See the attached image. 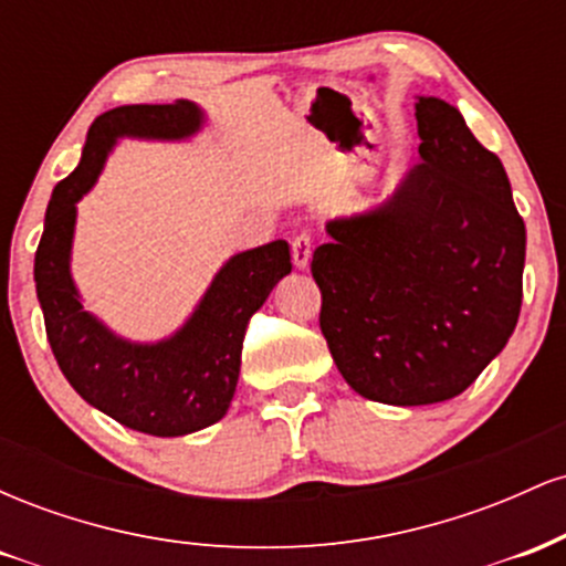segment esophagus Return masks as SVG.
Segmentation results:
<instances>
[{
	"mask_svg": "<svg viewBox=\"0 0 566 566\" xmlns=\"http://www.w3.org/2000/svg\"><path fill=\"white\" fill-rule=\"evenodd\" d=\"M311 252H314V237H311L308 231L297 233V237L292 239V263H295L297 269H308Z\"/></svg>",
	"mask_w": 566,
	"mask_h": 566,
	"instance_id": "34e87169",
	"label": "esophagus"
}]
</instances>
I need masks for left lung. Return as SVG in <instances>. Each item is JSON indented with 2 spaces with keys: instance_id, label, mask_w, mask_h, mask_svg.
I'll return each instance as SVG.
<instances>
[{
  "instance_id": "left-lung-1",
  "label": "left lung",
  "mask_w": 566,
  "mask_h": 566,
  "mask_svg": "<svg viewBox=\"0 0 566 566\" xmlns=\"http://www.w3.org/2000/svg\"><path fill=\"white\" fill-rule=\"evenodd\" d=\"M420 165L380 207L327 223L319 327L356 394L396 407L463 394L522 311L527 231L509 175L439 97L415 103Z\"/></svg>"
}]
</instances>
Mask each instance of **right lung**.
<instances>
[{
    "label": "right lung",
    "instance_id": "add662e5",
    "mask_svg": "<svg viewBox=\"0 0 566 566\" xmlns=\"http://www.w3.org/2000/svg\"><path fill=\"white\" fill-rule=\"evenodd\" d=\"M199 125L201 112L188 101L140 103L97 116L80 167L55 186L34 258L36 297L61 373L87 405L151 437L201 431L229 412L247 324L292 271L282 239L239 252L218 271L186 327L154 346L122 340L82 308L69 271L76 201L93 188L114 140L186 138Z\"/></svg>",
    "mask_w": 566,
    "mask_h": 566
}]
</instances>
